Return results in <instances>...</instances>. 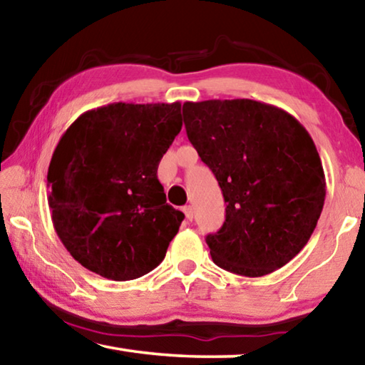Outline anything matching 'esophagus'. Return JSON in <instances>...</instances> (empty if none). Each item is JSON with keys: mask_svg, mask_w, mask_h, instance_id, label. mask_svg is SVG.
Wrapping results in <instances>:
<instances>
[{"mask_svg": "<svg viewBox=\"0 0 365 365\" xmlns=\"http://www.w3.org/2000/svg\"><path fill=\"white\" fill-rule=\"evenodd\" d=\"M183 212H185V217H187L188 222L193 220V207H191V206H185V207H183Z\"/></svg>", "mask_w": 365, "mask_h": 365, "instance_id": "obj_1", "label": "esophagus"}]
</instances>
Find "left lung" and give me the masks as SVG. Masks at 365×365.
<instances>
[{"label": "left lung", "mask_w": 365, "mask_h": 365, "mask_svg": "<svg viewBox=\"0 0 365 365\" xmlns=\"http://www.w3.org/2000/svg\"><path fill=\"white\" fill-rule=\"evenodd\" d=\"M183 122L227 205L224 225L206 237L212 261L245 277L283 267L309 242L325 201L311 135L287 110L245 98L187 101Z\"/></svg>", "instance_id": "1"}]
</instances>
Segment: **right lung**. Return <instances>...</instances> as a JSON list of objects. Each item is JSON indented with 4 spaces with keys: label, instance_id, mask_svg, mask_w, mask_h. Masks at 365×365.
<instances>
[{
    "label": "right lung",
    "instance_id": "add662e5",
    "mask_svg": "<svg viewBox=\"0 0 365 365\" xmlns=\"http://www.w3.org/2000/svg\"><path fill=\"white\" fill-rule=\"evenodd\" d=\"M180 110L178 101L113 103L86 110L61 137L48 205L59 240L85 269L122 282L163 262L185 217L158 180Z\"/></svg>",
    "mask_w": 365,
    "mask_h": 365
}]
</instances>
